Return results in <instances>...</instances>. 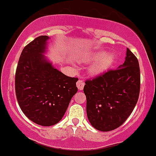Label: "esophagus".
Wrapping results in <instances>:
<instances>
[{
  "mask_svg": "<svg viewBox=\"0 0 156 156\" xmlns=\"http://www.w3.org/2000/svg\"><path fill=\"white\" fill-rule=\"evenodd\" d=\"M76 86L80 90H82L84 87V82L83 80H78L76 82Z\"/></svg>",
  "mask_w": 156,
  "mask_h": 156,
  "instance_id": "34e87169",
  "label": "esophagus"
}]
</instances>
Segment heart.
Here are the masks:
<instances>
[{"mask_svg":"<svg viewBox=\"0 0 156 156\" xmlns=\"http://www.w3.org/2000/svg\"><path fill=\"white\" fill-rule=\"evenodd\" d=\"M88 59L96 61L90 68V73L93 76H98L103 73L110 68L116 60V55L113 52L104 54V52H98L94 54Z\"/></svg>","mask_w":156,"mask_h":156,"instance_id":"1","label":"heart"}]
</instances>
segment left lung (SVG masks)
<instances>
[{
	"mask_svg": "<svg viewBox=\"0 0 156 156\" xmlns=\"http://www.w3.org/2000/svg\"><path fill=\"white\" fill-rule=\"evenodd\" d=\"M87 114L94 128L101 131L116 129L133 111L140 92V69L136 56L127 48L125 61L85 82Z\"/></svg>",
	"mask_w": 156,
	"mask_h": 156,
	"instance_id": "1",
	"label": "left lung"
}]
</instances>
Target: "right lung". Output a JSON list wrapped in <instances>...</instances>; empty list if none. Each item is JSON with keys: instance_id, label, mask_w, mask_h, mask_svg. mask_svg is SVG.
I'll use <instances>...</instances> for the list:
<instances>
[{"instance_id": "1", "label": "right lung", "mask_w": 156, "mask_h": 156, "mask_svg": "<svg viewBox=\"0 0 156 156\" xmlns=\"http://www.w3.org/2000/svg\"><path fill=\"white\" fill-rule=\"evenodd\" d=\"M48 38L38 36L24 48L15 73V93L21 111L42 126L59 122L78 90V79L58 71L44 55Z\"/></svg>"}]
</instances>
